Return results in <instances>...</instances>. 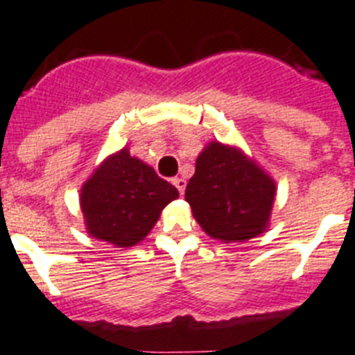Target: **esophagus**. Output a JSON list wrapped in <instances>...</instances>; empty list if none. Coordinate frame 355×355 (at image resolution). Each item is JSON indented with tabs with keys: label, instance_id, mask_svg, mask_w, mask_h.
Listing matches in <instances>:
<instances>
[{
	"label": "esophagus",
	"instance_id": "1",
	"mask_svg": "<svg viewBox=\"0 0 355 355\" xmlns=\"http://www.w3.org/2000/svg\"><path fill=\"white\" fill-rule=\"evenodd\" d=\"M173 186L177 187L180 195H184V191H186V180H184V178H180V177L173 178Z\"/></svg>",
	"mask_w": 355,
	"mask_h": 355
}]
</instances>
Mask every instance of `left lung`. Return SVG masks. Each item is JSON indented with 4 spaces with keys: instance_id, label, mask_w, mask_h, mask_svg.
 <instances>
[{
    "instance_id": "1",
    "label": "left lung",
    "mask_w": 355,
    "mask_h": 355,
    "mask_svg": "<svg viewBox=\"0 0 355 355\" xmlns=\"http://www.w3.org/2000/svg\"><path fill=\"white\" fill-rule=\"evenodd\" d=\"M275 180L239 148L209 143L196 159L186 202L207 236L223 243L246 241L268 229Z\"/></svg>"
}]
</instances>
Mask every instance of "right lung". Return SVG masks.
Here are the masks:
<instances>
[{
    "label": "right lung",
    "mask_w": 355,
    "mask_h": 355,
    "mask_svg": "<svg viewBox=\"0 0 355 355\" xmlns=\"http://www.w3.org/2000/svg\"><path fill=\"white\" fill-rule=\"evenodd\" d=\"M175 198L177 187L123 148L82 186L80 207L89 236L126 248L143 241Z\"/></svg>",
    "instance_id": "obj_1"
}]
</instances>
